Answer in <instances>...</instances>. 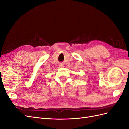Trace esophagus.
<instances>
[{"instance_id": "obj_1", "label": "esophagus", "mask_w": 129, "mask_h": 129, "mask_svg": "<svg viewBox=\"0 0 129 129\" xmlns=\"http://www.w3.org/2000/svg\"><path fill=\"white\" fill-rule=\"evenodd\" d=\"M63 65L62 64H60V67H63Z\"/></svg>"}]
</instances>
